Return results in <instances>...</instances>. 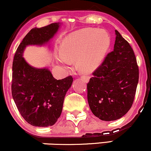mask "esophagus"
<instances>
[{
    "instance_id": "obj_1",
    "label": "esophagus",
    "mask_w": 151,
    "mask_h": 151,
    "mask_svg": "<svg viewBox=\"0 0 151 151\" xmlns=\"http://www.w3.org/2000/svg\"><path fill=\"white\" fill-rule=\"evenodd\" d=\"M89 78H90V77L88 75H83L81 77V79H82L84 81H85V82H88V81H89Z\"/></svg>"
}]
</instances>
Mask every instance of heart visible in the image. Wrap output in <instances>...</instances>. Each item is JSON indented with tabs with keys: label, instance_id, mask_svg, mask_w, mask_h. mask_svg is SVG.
<instances>
[{
	"label": "heart",
	"instance_id": "heart-1",
	"mask_svg": "<svg viewBox=\"0 0 151 151\" xmlns=\"http://www.w3.org/2000/svg\"><path fill=\"white\" fill-rule=\"evenodd\" d=\"M110 45L106 32L86 28L64 38L60 49L55 48V57L62 69H67L70 60L77 59V66L84 71H92L99 65Z\"/></svg>",
	"mask_w": 151,
	"mask_h": 151
}]
</instances>
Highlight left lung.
<instances>
[{
    "label": "left lung",
    "mask_w": 151,
    "mask_h": 151,
    "mask_svg": "<svg viewBox=\"0 0 151 151\" xmlns=\"http://www.w3.org/2000/svg\"><path fill=\"white\" fill-rule=\"evenodd\" d=\"M114 50L92 73L87 83V99L93 115L102 121H115L132 106L139 79L134 52L115 30Z\"/></svg>",
    "instance_id": "1"
}]
</instances>
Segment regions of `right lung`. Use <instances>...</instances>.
Masks as SVG:
<instances>
[{
    "label": "right lung",
    "mask_w": 151,
    "mask_h": 151,
    "mask_svg": "<svg viewBox=\"0 0 151 151\" xmlns=\"http://www.w3.org/2000/svg\"><path fill=\"white\" fill-rule=\"evenodd\" d=\"M59 27V22H55L32 28L19 45L13 59L12 96L23 119L34 126L47 127L57 122L73 78L69 76L58 80L47 69H36L29 65L22 53L27 45H42L48 42Z\"/></svg>",
    "instance_id": "right-lung-1"
}]
</instances>
